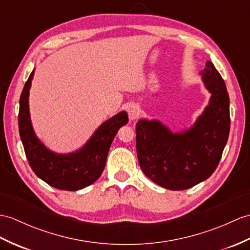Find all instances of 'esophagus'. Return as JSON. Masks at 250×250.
<instances>
[{
  "label": "esophagus",
  "mask_w": 250,
  "mask_h": 250,
  "mask_svg": "<svg viewBox=\"0 0 250 250\" xmlns=\"http://www.w3.org/2000/svg\"><path fill=\"white\" fill-rule=\"evenodd\" d=\"M127 112H128L130 120H136L139 117V114H140V112H141V110H140V107L138 105L132 104L128 107V109H127Z\"/></svg>",
  "instance_id": "1"
}]
</instances>
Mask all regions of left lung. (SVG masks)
I'll list each match as a JSON object with an SVG mask.
<instances>
[{
	"instance_id": "left-lung-1",
	"label": "left lung",
	"mask_w": 250,
	"mask_h": 250,
	"mask_svg": "<svg viewBox=\"0 0 250 250\" xmlns=\"http://www.w3.org/2000/svg\"><path fill=\"white\" fill-rule=\"evenodd\" d=\"M211 93L209 105L190 129L173 132L158 120H140L136 126L138 160L155 184L181 191L209 178L220 162L230 130L229 95L211 62L200 72Z\"/></svg>"
}]
</instances>
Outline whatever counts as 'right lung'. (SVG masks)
<instances>
[{
  "label": "right lung",
  "instance_id": "right-lung-1",
  "mask_svg": "<svg viewBox=\"0 0 250 250\" xmlns=\"http://www.w3.org/2000/svg\"><path fill=\"white\" fill-rule=\"evenodd\" d=\"M34 73L33 70L24 84L18 117L21 141L30 167L40 179L58 190L77 191L92 185L104 171L114 136L128 123V115L122 111L104 122L89 141L74 153H54L36 136L30 121L28 96Z\"/></svg>",
  "mask_w": 250,
  "mask_h": 250
}]
</instances>
